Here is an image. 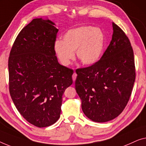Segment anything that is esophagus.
<instances>
[{"label": "esophagus", "mask_w": 146, "mask_h": 146, "mask_svg": "<svg viewBox=\"0 0 146 146\" xmlns=\"http://www.w3.org/2000/svg\"><path fill=\"white\" fill-rule=\"evenodd\" d=\"M77 73H73V76H72V78H73V81H75V80H76V78H77Z\"/></svg>", "instance_id": "1"}]
</instances>
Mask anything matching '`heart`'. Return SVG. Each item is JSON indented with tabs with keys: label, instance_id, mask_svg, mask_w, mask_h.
Here are the masks:
<instances>
[{
	"label": "heart",
	"instance_id": "obj_1",
	"mask_svg": "<svg viewBox=\"0 0 146 146\" xmlns=\"http://www.w3.org/2000/svg\"><path fill=\"white\" fill-rule=\"evenodd\" d=\"M63 40L54 43V51L63 65L67 66L74 58L75 52L78 59L85 65H93L100 60L106 44L104 32L91 26L72 28L62 36Z\"/></svg>",
	"mask_w": 146,
	"mask_h": 146
}]
</instances>
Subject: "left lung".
Masks as SVG:
<instances>
[{
	"instance_id": "left-lung-1",
	"label": "left lung",
	"mask_w": 146,
	"mask_h": 146,
	"mask_svg": "<svg viewBox=\"0 0 146 146\" xmlns=\"http://www.w3.org/2000/svg\"><path fill=\"white\" fill-rule=\"evenodd\" d=\"M109 46L97 63L79 69L75 89L85 116L93 122L112 120L128 103L135 81L134 52L130 40L112 22Z\"/></svg>"
}]
</instances>
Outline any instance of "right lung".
Segmentation results:
<instances>
[{"label":"right lung","mask_w":146,"mask_h":146,"mask_svg":"<svg viewBox=\"0 0 146 146\" xmlns=\"http://www.w3.org/2000/svg\"><path fill=\"white\" fill-rule=\"evenodd\" d=\"M50 20L35 18L16 38L9 59V91L30 124L51 126L60 117L62 96L72 85V69L59 63L54 43L59 30Z\"/></svg>","instance_id":"obj_1"}]
</instances>
